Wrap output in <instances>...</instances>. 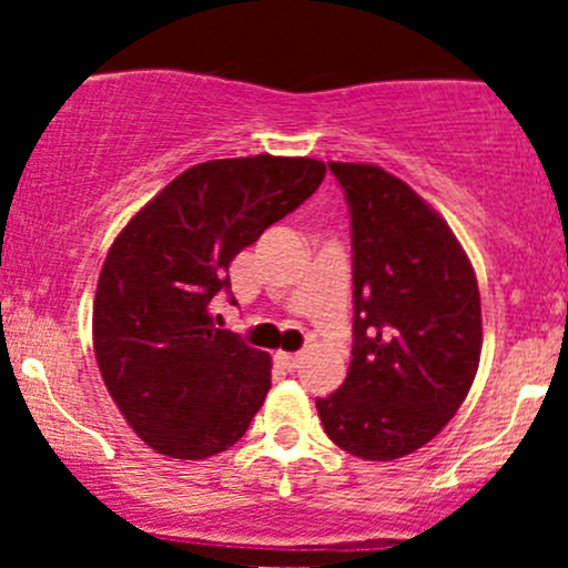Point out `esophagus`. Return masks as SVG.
<instances>
[{"label": "esophagus", "mask_w": 568, "mask_h": 568, "mask_svg": "<svg viewBox=\"0 0 568 568\" xmlns=\"http://www.w3.org/2000/svg\"><path fill=\"white\" fill-rule=\"evenodd\" d=\"M275 361H277L280 366H283L285 371H296V368H302L304 357L296 355V352H277Z\"/></svg>", "instance_id": "1"}]
</instances>
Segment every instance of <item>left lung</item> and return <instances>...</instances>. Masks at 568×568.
I'll return each instance as SVG.
<instances>
[{
    "label": "left lung",
    "instance_id": "8db88e82",
    "mask_svg": "<svg viewBox=\"0 0 568 568\" xmlns=\"http://www.w3.org/2000/svg\"><path fill=\"white\" fill-rule=\"evenodd\" d=\"M352 226V361L317 414L338 448L368 462L429 443L470 393L480 361V293L459 240L400 179L328 162Z\"/></svg>",
    "mask_w": 568,
    "mask_h": 568
}]
</instances>
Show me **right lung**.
Segmentation results:
<instances>
[{
	"label": "right lung",
	"mask_w": 568,
	"mask_h": 568,
	"mask_svg": "<svg viewBox=\"0 0 568 568\" xmlns=\"http://www.w3.org/2000/svg\"><path fill=\"white\" fill-rule=\"evenodd\" d=\"M323 179L325 165L310 158L200 162L116 234L93 304L95 361L116 408L158 454L226 452L262 408L270 355L216 328L211 302L232 288V258Z\"/></svg>",
	"instance_id": "obj_1"
}]
</instances>
